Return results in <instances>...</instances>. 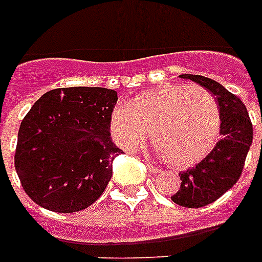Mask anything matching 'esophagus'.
I'll return each mask as SVG.
<instances>
[{
	"label": "esophagus",
	"instance_id": "1",
	"mask_svg": "<svg viewBox=\"0 0 262 262\" xmlns=\"http://www.w3.org/2000/svg\"><path fill=\"white\" fill-rule=\"evenodd\" d=\"M145 166H147L148 171L152 172V174H158V172L160 171L159 168H156L155 166H154V164H152V163H149V162H148V160H145Z\"/></svg>",
	"mask_w": 262,
	"mask_h": 262
}]
</instances>
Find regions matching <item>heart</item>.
<instances>
[{
  "mask_svg": "<svg viewBox=\"0 0 262 262\" xmlns=\"http://www.w3.org/2000/svg\"><path fill=\"white\" fill-rule=\"evenodd\" d=\"M108 132L125 151H137L151 137L155 151L174 168L207 158L220 137V110L204 87L171 84L145 91L110 113Z\"/></svg>",
  "mask_w": 262,
  "mask_h": 262,
  "instance_id": "1",
  "label": "heart"
}]
</instances>
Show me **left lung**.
I'll return each mask as SVG.
<instances>
[{"label": "left lung", "instance_id": "1", "mask_svg": "<svg viewBox=\"0 0 262 262\" xmlns=\"http://www.w3.org/2000/svg\"><path fill=\"white\" fill-rule=\"evenodd\" d=\"M207 88L217 100L220 135L213 151L194 167L181 172L179 190L171 195L175 204L201 208L213 203L239 179L253 141V125L242 100L217 81L199 75H181Z\"/></svg>", "mask_w": 262, "mask_h": 262}]
</instances>
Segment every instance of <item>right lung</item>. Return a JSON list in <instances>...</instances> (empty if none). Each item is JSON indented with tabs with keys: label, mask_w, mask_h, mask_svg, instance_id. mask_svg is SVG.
Wrapping results in <instances>:
<instances>
[{
	"label": "right lung",
	"mask_w": 262,
	"mask_h": 262,
	"mask_svg": "<svg viewBox=\"0 0 262 262\" xmlns=\"http://www.w3.org/2000/svg\"><path fill=\"white\" fill-rule=\"evenodd\" d=\"M117 92L57 88L42 95L18 129L14 168L32 201L49 211H83L102 195L121 154L108 132Z\"/></svg>",
	"instance_id": "1"
}]
</instances>
